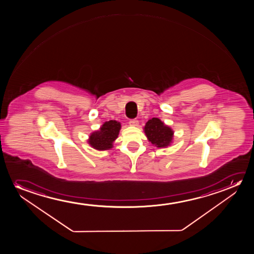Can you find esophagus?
Instances as JSON below:
<instances>
[{"label": "esophagus", "instance_id": "esophagus-1", "mask_svg": "<svg viewBox=\"0 0 254 254\" xmlns=\"http://www.w3.org/2000/svg\"><path fill=\"white\" fill-rule=\"evenodd\" d=\"M129 124H130V126H132V127H137V126L139 125V122L137 120H131L129 122Z\"/></svg>", "mask_w": 254, "mask_h": 254}]
</instances>
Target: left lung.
Instances as JSON below:
<instances>
[{
	"label": "left lung",
	"mask_w": 254,
	"mask_h": 254,
	"mask_svg": "<svg viewBox=\"0 0 254 254\" xmlns=\"http://www.w3.org/2000/svg\"><path fill=\"white\" fill-rule=\"evenodd\" d=\"M144 132L148 141L158 148L171 146L174 140V130L159 118L150 119L144 127Z\"/></svg>",
	"instance_id": "8db88e82"
}]
</instances>
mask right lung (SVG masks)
Returning <instances> with one entry per match:
<instances>
[{
  "label": "right lung",
  "mask_w": 254,
  "mask_h": 254,
  "mask_svg": "<svg viewBox=\"0 0 254 254\" xmlns=\"http://www.w3.org/2000/svg\"><path fill=\"white\" fill-rule=\"evenodd\" d=\"M122 128L121 122L109 121L103 123L99 130L92 132L87 142L93 148L98 151H104L113 148V144L118 138L119 132Z\"/></svg>",
  "instance_id": "right-lung-1"
}]
</instances>
